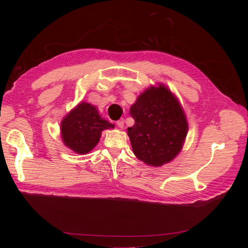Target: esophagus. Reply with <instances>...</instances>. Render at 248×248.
Returning <instances> with one entry per match:
<instances>
[{
	"instance_id": "esophagus-1",
	"label": "esophagus",
	"mask_w": 248,
	"mask_h": 248,
	"mask_svg": "<svg viewBox=\"0 0 248 248\" xmlns=\"http://www.w3.org/2000/svg\"><path fill=\"white\" fill-rule=\"evenodd\" d=\"M117 126L119 127V128H123L124 127V120L123 119H120L119 121H117Z\"/></svg>"
}]
</instances>
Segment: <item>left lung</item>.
I'll list each match as a JSON object with an SVG mask.
<instances>
[{
    "label": "left lung",
    "mask_w": 248,
    "mask_h": 248,
    "mask_svg": "<svg viewBox=\"0 0 248 248\" xmlns=\"http://www.w3.org/2000/svg\"><path fill=\"white\" fill-rule=\"evenodd\" d=\"M150 86L130 107L134 125L127 128L134 155L147 166L158 168L181 152L188 132L185 111L166 86Z\"/></svg>",
    "instance_id": "left-lung-1"
}]
</instances>
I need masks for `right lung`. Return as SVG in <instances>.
Here are the masks:
<instances>
[{
  "instance_id": "right-lung-1",
  "label": "right lung",
  "mask_w": 248,
  "mask_h": 248,
  "mask_svg": "<svg viewBox=\"0 0 248 248\" xmlns=\"http://www.w3.org/2000/svg\"><path fill=\"white\" fill-rule=\"evenodd\" d=\"M115 128V125L99 115L91 103L80 101L67 114L60 130L64 145L77 154L85 155L92 151L101 138V132Z\"/></svg>"
}]
</instances>
